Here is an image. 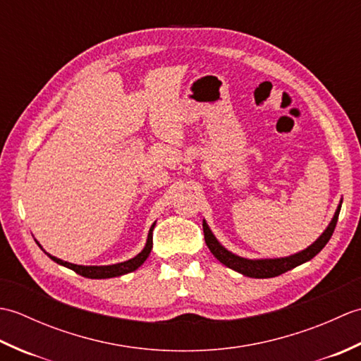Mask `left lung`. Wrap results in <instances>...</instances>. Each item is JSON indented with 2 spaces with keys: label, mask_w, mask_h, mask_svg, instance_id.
Returning a JSON list of instances; mask_svg holds the SVG:
<instances>
[{
  "label": "left lung",
  "mask_w": 361,
  "mask_h": 361,
  "mask_svg": "<svg viewBox=\"0 0 361 361\" xmlns=\"http://www.w3.org/2000/svg\"><path fill=\"white\" fill-rule=\"evenodd\" d=\"M341 203L343 200H340V204L336 206V211L334 214L331 224L327 225L323 234H321L312 245H309L307 248L299 252H295V255L291 256L273 257V259H247V257L237 256L234 252L226 250L224 245L216 239V235H214V233L211 231V228L208 224H206V220H203L204 242L208 245V248L214 255V257H217V260H220V262L226 265L228 268H231V270L240 273L243 276H248V278H256V279L274 278V276L286 273L291 270V268L309 262L310 259L315 257L318 252L326 247V243L331 240V237L334 234L336 221H338Z\"/></svg>",
  "instance_id": "8db88e82"
}]
</instances>
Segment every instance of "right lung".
<instances>
[{"label": "right lung", "mask_w": 361, "mask_h": 361, "mask_svg": "<svg viewBox=\"0 0 361 361\" xmlns=\"http://www.w3.org/2000/svg\"><path fill=\"white\" fill-rule=\"evenodd\" d=\"M157 221H153V225L149 229V234H147V242H145L144 248L141 250L140 255H136L135 257L124 260V262H119V264H113V265H78V264H71V262H66V260L59 259L56 256H51L49 252H46L43 250V247L37 240V245L40 247L46 255L49 256V259H52L54 262H57L59 265H63L66 268H70V270L75 271L78 274L83 276V278H90V279H109V278H116V276H122V274H127V273H132L135 270H137L144 262L145 259L149 257L152 247H153V242H152V233H153V228H155Z\"/></svg>", "instance_id": "obj_1"}]
</instances>
